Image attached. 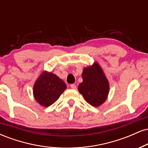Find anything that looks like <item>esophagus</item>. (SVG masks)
Masks as SVG:
<instances>
[{"mask_svg":"<svg viewBox=\"0 0 148 148\" xmlns=\"http://www.w3.org/2000/svg\"><path fill=\"white\" fill-rule=\"evenodd\" d=\"M70 88H72V89H74V90H76V86L74 84H71L70 85Z\"/></svg>","mask_w":148,"mask_h":148,"instance_id":"1","label":"esophagus"}]
</instances>
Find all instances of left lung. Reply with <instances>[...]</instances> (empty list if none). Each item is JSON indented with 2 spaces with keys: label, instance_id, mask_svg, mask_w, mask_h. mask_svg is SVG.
Returning <instances> with one entry per match:
<instances>
[{
  "label": "left lung",
  "instance_id": "left-lung-1",
  "mask_svg": "<svg viewBox=\"0 0 148 148\" xmlns=\"http://www.w3.org/2000/svg\"><path fill=\"white\" fill-rule=\"evenodd\" d=\"M83 82L79 84V91L86 101L93 106H99L106 101L109 85L102 69L97 63L84 69Z\"/></svg>",
  "mask_w": 148,
  "mask_h": 148
}]
</instances>
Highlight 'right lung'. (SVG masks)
I'll list each match as a JSON object with an SVG mask.
<instances>
[{
    "label": "right lung",
    "instance_id": "obj_1",
    "mask_svg": "<svg viewBox=\"0 0 148 148\" xmlns=\"http://www.w3.org/2000/svg\"><path fill=\"white\" fill-rule=\"evenodd\" d=\"M65 84L58 76L51 72H43L34 85L35 99L42 106L48 107L58 99L64 90Z\"/></svg>",
    "mask_w": 148,
    "mask_h": 148
}]
</instances>
